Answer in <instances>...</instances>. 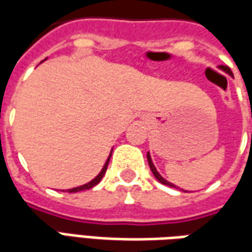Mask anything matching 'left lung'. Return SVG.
I'll return each mask as SVG.
<instances>
[{
  "label": "left lung",
  "mask_w": 252,
  "mask_h": 252,
  "mask_svg": "<svg viewBox=\"0 0 252 252\" xmlns=\"http://www.w3.org/2000/svg\"><path fill=\"white\" fill-rule=\"evenodd\" d=\"M220 69H222V71H224L225 73H228V75H230V76H232V71H230L229 66H225V65H220ZM147 161H149V165H150L151 172H153V175H154V177H156L157 180L159 181V183H162V184H165V186H169V187L179 188V187H176L175 184H172V183H169L168 180H165L162 176H161V175H159V173H158V172H157L156 166H154V163H153V161H151L150 153H147Z\"/></svg>",
  "instance_id": "obj_1"
}]
</instances>
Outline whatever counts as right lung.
Wrapping results in <instances>:
<instances>
[{"instance_id": "obj_1", "label": "right lung", "mask_w": 252, "mask_h": 252, "mask_svg": "<svg viewBox=\"0 0 252 252\" xmlns=\"http://www.w3.org/2000/svg\"><path fill=\"white\" fill-rule=\"evenodd\" d=\"M110 156H112V153H110ZM110 156H109V158L106 159V162H105V165H103V168H102V170L98 173V176H96L95 179H93L91 181H89L87 184H83V186H80V187H75V188H71V189H68V192H79V191H84V189H90V188H93L94 186H96L99 181L102 180V177L105 176V172H106V169H108V165H109V159H110Z\"/></svg>"}]
</instances>
